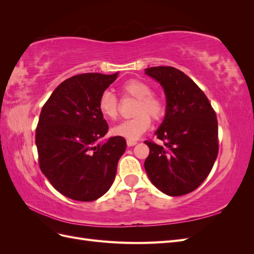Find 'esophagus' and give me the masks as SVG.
<instances>
[{
    "mask_svg": "<svg viewBox=\"0 0 254 254\" xmlns=\"http://www.w3.org/2000/svg\"><path fill=\"white\" fill-rule=\"evenodd\" d=\"M135 144H137V142L134 141V140H127V145L128 146H134Z\"/></svg>",
    "mask_w": 254,
    "mask_h": 254,
    "instance_id": "1",
    "label": "esophagus"
}]
</instances>
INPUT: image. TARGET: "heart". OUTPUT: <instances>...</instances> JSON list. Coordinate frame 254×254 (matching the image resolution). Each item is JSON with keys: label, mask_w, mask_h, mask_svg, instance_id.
Listing matches in <instances>:
<instances>
[{"label": "heart", "mask_w": 254, "mask_h": 254, "mask_svg": "<svg viewBox=\"0 0 254 254\" xmlns=\"http://www.w3.org/2000/svg\"><path fill=\"white\" fill-rule=\"evenodd\" d=\"M121 92L124 96L135 98L133 107V118L123 121L112 128V132L117 135L135 140L140 137L150 126V118L159 121L164 117L166 105L164 99L152 93L149 84L139 80L129 79L121 86ZM97 107L103 117L115 120L119 117V101L110 91H105L98 98Z\"/></svg>", "instance_id": "1"}]
</instances>
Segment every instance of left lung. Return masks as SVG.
<instances>
[{
    "label": "left lung",
    "mask_w": 254,
    "mask_h": 254,
    "mask_svg": "<svg viewBox=\"0 0 254 254\" xmlns=\"http://www.w3.org/2000/svg\"><path fill=\"white\" fill-rule=\"evenodd\" d=\"M146 74L164 89L166 115L156 131L163 144L144 141L149 147L145 171L164 194L187 195L205 180L217 158L216 113L203 91L178 68L153 66Z\"/></svg>",
    "instance_id": "8db88e82"
}]
</instances>
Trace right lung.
Listing matches in <instances>:
<instances>
[{
    "label": "right lung",
    "mask_w": 254,
    "mask_h": 254,
    "mask_svg": "<svg viewBox=\"0 0 254 254\" xmlns=\"http://www.w3.org/2000/svg\"><path fill=\"white\" fill-rule=\"evenodd\" d=\"M118 73L72 76L54 90L42 107L36 128L38 160L43 175L59 193L78 201H93L110 189L126 140L108 132L97 103Z\"/></svg>",
    "instance_id": "add662e5"
}]
</instances>
